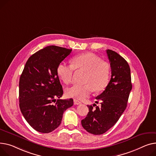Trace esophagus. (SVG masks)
<instances>
[{
  "label": "esophagus",
  "mask_w": 156,
  "mask_h": 156,
  "mask_svg": "<svg viewBox=\"0 0 156 156\" xmlns=\"http://www.w3.org/2000/svg\"><path fill=\"white\" fill-rule=\"evenodd\" d=\"M74 103H75V105H80L81 103V101L78 100H74Z\"/></svg>",
  "instance_id": "1"
}]
</instances>
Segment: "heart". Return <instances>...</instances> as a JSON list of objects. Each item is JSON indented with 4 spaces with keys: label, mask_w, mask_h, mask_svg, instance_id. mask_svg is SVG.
I'll list each match as a JSON object with an SVG mask.
<instances>
[{
    "label": "heart",
    "mask_w": 156,
    "mask_h": 156,
    "mask_svg": "<svg viewBox=\"0 0 156 156\" xmlns=\"http://www.w3.org/2000/svg\"><path fill=\"white\" fill-rule=\"evenodd\" d=\"M74 69L85 71L83 85H74L66 90L68 97L78 100L87 98L92 91L104 90L108 85L110 76V66L108 63L97 55L88 53L75 56L71 65L64 62L61 63L57 68V73L65 83H71Z\"/></svg>",
    "instance_id": "1"
}]
</instances>
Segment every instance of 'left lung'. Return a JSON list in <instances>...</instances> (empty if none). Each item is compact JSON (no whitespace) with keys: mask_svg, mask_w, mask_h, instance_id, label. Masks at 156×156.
<instances>
[{"mask_svg":"<svg viewBox=\"0 0 156 156\" xmlns=\"http://www.w3.org/2000/svg\"><path fill=\"white\" fill-rule=\"evenodd\" d=\"M107 53L110 63L111 79L105 90L96 97L101 101L100 106L95 103L93 106L87 105L89 112L81 120L83 127L94 135L104 133L117 123L127 107L132 88L127 61L112 50L107 49Z\"/></svg>","mask_w":156,"mask_h":156,"instance_id":"left-lung-1","label":"left lung"}]
</instances>
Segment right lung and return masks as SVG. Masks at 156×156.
<instances>
[{
    "label": "right lung",
    "mask_w": 156,
    "mask_h": 156,
    "mask_svg": "<svg viewBox=\"0 0 156 156\" xmlns=\"http://www.w3.org/2000/svg\"><path fill=\"white\" fill-rule=\"evenodd\" d=\"M72 49L49 46L30 56L19 80V107L29 125L49 133L60 125L64 112L73 100H61L63 94L57 73L58 65Z\"/></svg>",
    "instance_id": "right-lung-1"
}]
</instances>
